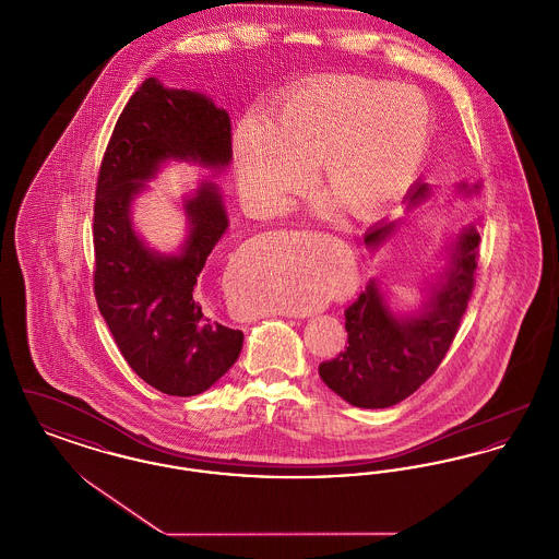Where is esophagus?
<instances>
[{"label": "esophagus", "mask_w": 559, "mask_h": 559, "mask_svg": "<svg viewBox=\"0 0 559 559\" xmlns=\"http://www.w3.org/2000/svg\"><path fill=\"white\" fill-rule=\"evenodd\" d=\"M287 317H293V319H308V317H312V310H293V312H287Z\"/></svg>", "instance_id": "1"}]
</instances>
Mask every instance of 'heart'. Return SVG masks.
I'll use <instances>...</instances> for the list:
<instances>
[{"label":"heart","mask_w":559,"mask_h":559,"mask_svg":"<svg viewBox=\"0 0 559 559\" xmlns=\"http://www.w3.org/2000/svg\"><path fill=\"white\" fill-rule=\"evenodd\" d=\"M431 130V108L415 87L356 78L314 81L292 92L274 119L258 110L240 119L239 187L255 207L278 212L312 180L322 155L324 174L347 203L374 212L417 180ZM338 195L322 197L319 210H337ZM317 301L319 293L299 289L276 306L306 308Z\"/></svg>","instance_id":"1"}]
</instances>
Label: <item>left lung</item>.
Returning a JSON list of instances; mask_svg holds the SVG:
<instances>
[{"instance_id": "1", "label": "left lung", "mask_w": 559, "mask_h": 559, "mask_svg": "<svg viewBox=\"0 0 559 559\" xmlns=\"http://www.w3.org/2000/svg\"><path fill=\"white\" fill-rule=\"evenodd\" d=\"M465 194L478 185H461ZM429 185L417 182L406 201L417 205ZM396 222L383 219L365 235L377 251L394 233ZM478 230L465 226L452 240L449 266L427 287L424 308L415 314H394L371 281L346 310L347 346L337 358L320 362V379L337 396L358 408H388L421 388L447 356L474 292Z\"/></svg>"}]
</instances>
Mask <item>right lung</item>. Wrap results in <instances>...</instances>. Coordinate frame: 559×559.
<instances>
[{
  "mask_svg": "<svg viewBox=\"0 0 559 559\" xmlns=\"http://www.w3.org/2000/svg\"><path fill=\"white\" fill-rule=\"evenodd\" d=\"M230 117L199 92L144 81L108 140L94 203V295L112 340L148 385L197 396L228 371L242 333L207 314L199 274L228 228L219 188L201 182L185 199L180 253H157L133 230L132 201L165 160L222 169L233 159Z\"/></svg>",
  "mask_w": 559,
  "mask_h": 559,
  "instance_id": "right-lung-1",
  "label": "right lung"
}]
</instances>
